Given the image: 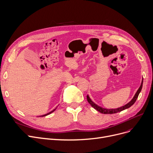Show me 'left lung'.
<instances>
[{"mask_svg":"<svg viewBox=\"0 0 153 153\" xmlns=\"http://www.w3.org/2000/svg\"><path fill=\"white\" fill-rule=\"evenodd\" d=\"M143 79H142V82H141V86H140V88H138V90H137L136 93H135L134 96L133 97V98H132V100H131L129 103H128L127 104H126L125 105L121 107H120V108H112V109H107V108H102L99 105H97L96 103H94L93 101L91 100V98H90L89 95L88 94V95L86 96V98H87V101H88V102L91 105V106L94 108L95 110H97L98 111L100 112L101 113H103V114H113V113H118V112H120L123 110H126V109L127 108H129V107L131 106L136 101V99L138 97V95H139L140 93L141 92V89H142V87H143Z\"/></svg>","mask_w":153,"mask_h":153,"instance_id":"obj_1","label":"left lung"}]
</instances>
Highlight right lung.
I'll return each mask as SVG.
<instances>
[{"label":"right lung","instance_id":"obj_1","mask_svg":"<svg viewBox=\"0 0 153 153\" xmlns=\"http://www.w3.org/2000/svg\"><path fill=\"white\" fill-rule=\"evenodd\" d=\"M58 106H59V105H58ZM57 107L58 106H56L55 109H54V110H52V111H50V112H49V113H47V114H43V115H42V116H39V117H42V116H47V115H48V114H51V113H53L55 110H56V109L57 108Z\"/></svg>","mask_w":153,"mask_h":153}]
</instances>
